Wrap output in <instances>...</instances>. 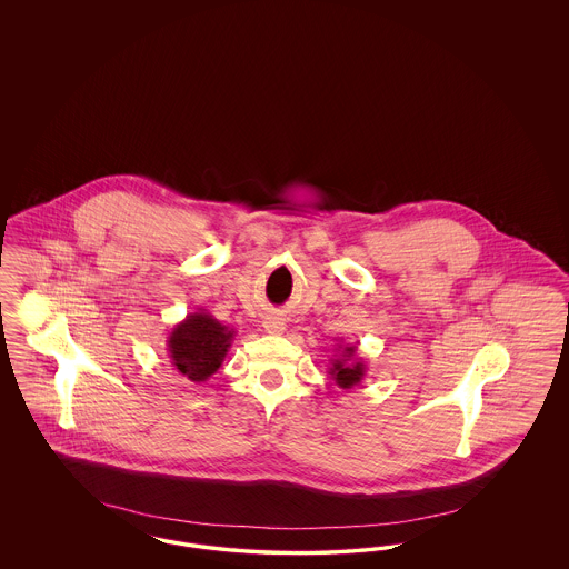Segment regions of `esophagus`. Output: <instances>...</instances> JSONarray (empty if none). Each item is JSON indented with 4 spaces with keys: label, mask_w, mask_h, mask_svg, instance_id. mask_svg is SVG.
Segmentation results:
<instances>
[{
    "label": "esophagus",
    "mask_w": 569,
    "mask_h": 569,
    "mask_svg": "<svg viewBox=\"0 0 569 569\" xmlns=\"http://www.w3.org/2000/svg\"><path fill=\"white\" fill-rule=\"evenodd\" d=\"M264 328H267V332H283L286 325H283V320H279V318L271 316V318H267V320H264Z\"/></svg>",
    "instance_id": "obj_1"
}]
</instances>
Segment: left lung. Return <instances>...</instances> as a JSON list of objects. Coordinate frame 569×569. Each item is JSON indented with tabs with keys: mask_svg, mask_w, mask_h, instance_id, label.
Wrapping results in <instances>:
<instances>
[{
	"mask_svg": "<svg viewBox=\"0 0 569 569\" xmlns=\"http://www.w3.org/2000/svg\"><path fill=\"white\" fill-rule=\"evenodd\" d=\"M341 356L332 358L330 360V367H328V373L330 378L335 379V383L343 390H352L353 386H358L362 378H365V371H367V365L362 362V358L356 356V346L348 343V346H337Z\"/></svg>",
	"mask_w": 569,
	"mask_h": 569,
	"instance_id": "left-lung-1",
	"label": "left lung"
}]
</instances>
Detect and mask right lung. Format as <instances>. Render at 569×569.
Listing matches in <instances>:
<instances>
[{"label":"right lung","mask_w":569,"mask_h":569,"mask_svg":"<svg viewBox=\"0 0 569 569\" xmlns=\"http://www.w3.org/2000/svg\"><path fill=\"white\" fill-rule=\"evenodd\" d=\"M237 330L217 322L200 309L168 332V356L172 367L193 383H204L221 367Z\"/></svg>","instance_id":"1"}]
</instances>
